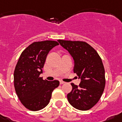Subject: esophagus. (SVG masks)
<instances>
[{
    "label": "esophagus",
    "mask_w": 122,
    "mask_h": 122,
    "mask_svg": "<svg viewBox=\"0 0 122 122\" xmlns=\"http://www.w3.org/2000/svg\"><path fill=\"white\" fill-rule=\"evenodd\" d=\"M60 85H62V84L65 83V82L63 81H60Z\"/></svg>",
    "instance_id": "34e87169"
}]
</instances>
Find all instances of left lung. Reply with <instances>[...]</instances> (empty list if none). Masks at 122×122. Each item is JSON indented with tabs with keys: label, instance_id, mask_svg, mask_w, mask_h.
<instances>
[{
	"label": "left lung",
	"instance_id": "1",
	"mask_svg": "<svg viewBox=\"0 0 122 122\" xmlns=\"http://www.w3.org/2000/svg\"><path fill=\"white\" fill-rule=\"evenodd\" d=\"M74 62V72L81 80L79 86L71 83L67 94L70 104L81 111L91 109L99 101L105 87V71L99 54L83 41L58 40Z\"/></svg>",
	"mask_w": 122,
	"mask_h": 122
}]
</instances>
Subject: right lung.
Instances as JSON below:
<instances>
[{"mask_svg":"<svg viewBox=\"0 0 122 122\" xmlns=\"http://www.w3.org/2000/svg\"><path fill=\"white\" fill-rule=\"evenodd\" d=\"M55 41L34 42L21 54L14 72V85L21 104L31 111H39L48 105L58 80L50 81L40 77L49 51L58 45Z\"/></svg>","mask_w":122,"mask_h":122,"instance_id":"1","label":"right lung"}]
</instances>
